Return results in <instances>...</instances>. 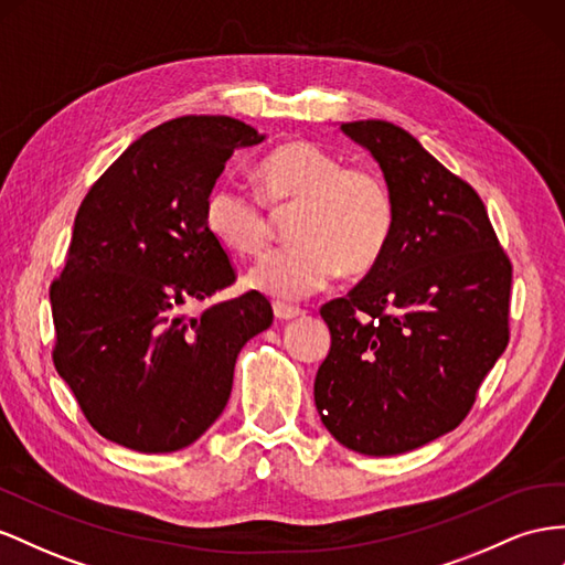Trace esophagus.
<instances>
[{
	"instance_id": "1",
	"label": "esophagus",
	"mask_w": 565,
	"mask_h": 565,
	"mask_svg": "<svg viewBox=\"0 0 565 565\" xmlns=\"http://www.w3.org/2000/svg\"><path fill=\"white\" fill-rule=\"evenodd\" d=\"M273 313H276V318H278V320H292V318L301 316L303 311H301V309H297V307H287V303L276 301V303H273Z\"/></svg>"
}]
</instances>
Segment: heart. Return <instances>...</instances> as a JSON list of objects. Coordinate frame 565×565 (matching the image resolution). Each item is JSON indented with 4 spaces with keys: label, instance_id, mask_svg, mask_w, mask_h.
<instances>
[{
    "label": "heart",
    "instance_id": "b5f03b06",
    "mask_svg": "<svg viewBox=\"0 0 565 565\" xmlns=\"http://www.w3.org/2000/svg\"><path fill=\"white\" fill-rule=\"evenodd\" d=\"M264 196L276 211H292L297 242L268 252L252 266L247 282L278 299H303L323 289L340 270L369 273L385 254L394 204L385 180L369 169H342L338 157L311 142H287L258 166ZM206 227L223 247L258 254L273 218L262 202L233 180L206 196Z\"/></svg>",
    "mask_w": 565,
    "mask_h": 565
}]
</instances>
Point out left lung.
I'll return each mask as SVG.
<instances>
[{
	"label": "left lung",
	"instance_id": "left-lung-1",
	"mask_svg": "<svg viewBox=\"0 0 565 565\" xmlns=\"http://www.w3.org/2000/svg\"><path fill=\"white\" fill-rule=\"evenodd\" d=\"M340 130L377 161L394 227L369 276L320 309L330 352L313 399L340 445L394 456L468 416L509 344L511 262L478 192L414 135L387 120Z\"/></svg>",
	"mask_w": 565,
	"mask_h": 565
}]
</instances>
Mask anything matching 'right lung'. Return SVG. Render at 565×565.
I'll use <instances>...</instances> for the list:
<instances>
[{"mask_svg": "<svg viewBox=\"0 0 565 565\" xmlns=\"http://www.w3.org/2000/svg\"><path fill=\"white\" fill-rule=\"evenodd\" d=\"M231 116H182L145 132L75 213L52 282L54 365L93 428L142 454L200 439L231 399L239 349L273 323L247 292L188 316L235 282L204 218L235 149L264 142Z\"/></svg>", "mask_w": 565, "mask_h": 565, "instance_id": "1", "label": "right lung"}]
</instances>
